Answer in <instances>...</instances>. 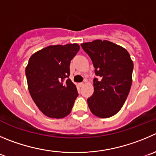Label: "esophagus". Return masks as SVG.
I'll return each mask as SVG.
<instances>
[{
  "instance_id": "obj_1",
  "label": "esophagus",
  "mask_w": 156,
  "mask_h": 156,
  "mask_svg": "<svg viewBox=\"0 0 156 156\" xmlns=\"http://www.w3.org/2000/svg\"><path fill=\"white\" fill-rule=\"evenodd\" d=\"M84 86V83H79V87H83Z\"/></svg>"
}]
</instances>
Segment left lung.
<instances>
[{"label": "left lung", "mask_w": 156, "mask_h": 156, "mask_svg": "<svg viewBox=\"0 0 156 156\" xmlns=\"http://www.w3.org/2000/svg\"><path fill=\"white\" fill-rule=\"evenodd\" d=\"M91 58L95 74L94 93L87 99L89 108L99 118L115 115L125 103L133 81V62L123 47L108 41L81 44Z\"/></svg>", "instance_id": "8db88e82"}]
</instances>
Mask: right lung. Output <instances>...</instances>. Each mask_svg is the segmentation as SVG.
I'll return each mask as SVG.
<instances>
[{
    "instance_id": "obj_1",
    "label": "right lung",
    "mask_w": 156,
    "mask_h": 156,
    "mask_svg": "<svg viewBox=\"0 0 156 156\" xmlns=\"http://www.w3.org/2000/svg\"><path fill=\"white\" fill-rule=\"evenodd\" d=\"M79 50L77 44L49 46L29 59L25 69L28 90L47 116L60 119L70 113L78 93L68 79L69 64Z\"/></svg>"
}]
</instances>
